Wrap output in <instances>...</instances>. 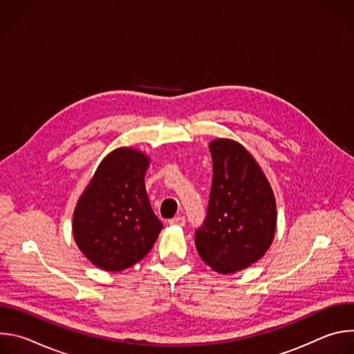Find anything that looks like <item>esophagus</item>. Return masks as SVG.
Returning a JSON list of instances; mask_svg holds the SVG:
<instances>
[{
  "instance_id": "34e87169",
  "label": "esophagus",
  "mask_w": 354,
  "mask_h": 354,
  "mask_svg": "<svg viewBox=\"0 0 354 354\" xmlns=\"http://www.w3.org/2000/svg\"><path fill=\"white\" fill-rule=\"evenodd\" d=\"M185 223H186V220H185L183 216H175L174 218L169 220V224H172V225H180V227H183Z\"/></svg>"
}]
</instances>
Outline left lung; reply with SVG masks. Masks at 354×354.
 Masks as SVG:
<instances>
[{
    "mask_svg": "<svg viewBox=\"0 0 354 354\" xmlns=\"http://www.w3.org/2000/svg\"><path fill=\"white\" fill-rule=\"evenodd\" d=\"M210 153L212 192L194 243L213 270L228 274L266 254L276 230V200L259 165L241 144L214 140Z\"/></svg>",
    "mask_w": 354,
    "mask_h": 354,
    "instance_id": "1",
    "label": "left lung"
}]
</instances>
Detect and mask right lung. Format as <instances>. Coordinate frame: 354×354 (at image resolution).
Returning a JSON list of instances; mask_svg holds the SVG:
<instances>
[{"mask_svg": "<svg viewBox=\"0 0 354 354\" xmlns=\"http://www.w3.org/2000/svg\"><path fill=\"white\" fill-rule=\"evenodd\" d=\"M147 168L148 158L140 151L115 149L78 200L73 234L82 254L100 269L120 272L140 262L164 227L145 192Z\"/></svg>", "mask_w": 354, "mask_h": 354, "instance_id": "add662e5", "label": "right lung"}]
</instances>
